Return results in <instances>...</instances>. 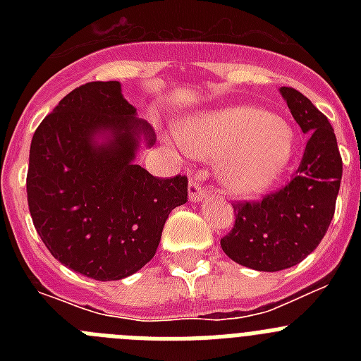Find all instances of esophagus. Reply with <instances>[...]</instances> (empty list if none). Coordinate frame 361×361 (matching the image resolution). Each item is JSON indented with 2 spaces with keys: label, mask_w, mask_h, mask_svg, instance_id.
Masks as SVG:
<instances>
[{
  "label": "esophagus",
  "mask_w": 361,
  "mask_h": 361,
  "mask_svg": "<svg viewBox=\"0 0 361 361\" xmlns=\"http://www.w3.org/2000/svg\"><path fill=\"white\" fill-rule=\"evenodd\" d=\"M206 188L200 186L199 183H197V178H191L190 180V200L191 202H202L204 199H206Z\"/></svg>",
  "instance_id": "1"
}]
</instances>
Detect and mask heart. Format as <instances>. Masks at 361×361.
Listing matches in <instances>:
<instances>
[{"mask_svg":"<svg viewBox=\"0 0 361 361\" xmlns=\"http://www.w3.org/2000/svg\"><path fill=\"white\" fill-rule=\"evenodd\" d=\"M178 142L193 157L220 162V183L238 197H258L271 190L296 152L291 124L250 104L188 117L178 130Z\"/></svg>","mask_w":361,"mask_h":361,"instance_id":"obj_1","label":"heart"}]
</instances>
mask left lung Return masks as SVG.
I'll list each match as a JSON object with an SVG mask.
<instances>
[{
  "instance_id": "8db88e82",
  "label": "left lung",
  "mask_w": 361,
  "mask_h": 361,
  "mask_svg": "<svg viewBox=\"0 0 361 361\" xmlns=\"http://www.w3.org/2000/svg\"><path fill=\"white\" fill-rule=\"evenodd\" d=\"M293 117L307 133L295 178L260 202H237L235 226L220 245L231 260L255 271H282L317 250L334 215L342 157L327 117L295 88H280Z\"/></svg>"
}]
</instances>
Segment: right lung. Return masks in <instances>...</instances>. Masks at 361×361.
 Returning <instances> with one entry per match:
<instances>
[{
    "instance_id": "obj_1",
    "label": "right lung",
    "mask_w": 361,
    "mask_h": 361,
    "mask_svg": "<svg viewBox=\"0 0 361 361\" xmlns=\"http://www.w3.org/2000/svg\"><path fill=\"white\" fill-rule=\"evenodd\" d=\"M155 133L119 81H94L59 101L32 137L28 209L54 258L88 279L121 280L149 262L166 219L188 202V178L135 164Z\"/></svg>"
}]
</instances>
